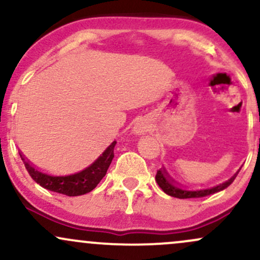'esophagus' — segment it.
Returning <instances> with one entry per match:
<instances>
[{"label": "esophagus", "instance_id": "34e87169", "mask_svg": "<svg viewBox=\"0 0 260 260\" xmlns=\"http://www.w3.org/2000/svg\"><path fill=\"white\" fill-rule=\"evenodd\" d=\"M134 132H136L137 134H140V133L144 132V131H143L142 124H140V123H137V124H136V127H134Z\"/></svg>", "mask_w": 260, "mask_h": 260}]
</instances>
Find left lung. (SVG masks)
<instances>
[{
    "label": "left lung",
    "instance_id": "8db88e82",
    "mask_svg": "<svg viewBox=\"0 0 260 260\" xmlns=\"http://www.w3.org/2000/svg\"><path fill=\"white\" fill-rule=\"evenodd\" d=\"M240 170H238V171L236 172V174L232 176L230 180L222 182V183L217 184V186H215V187L203 188V189H188V188L182 187L181 184L176 183V181L172 180V178L170 177V175L166 172V170L164 168L157 170L156 176H155V180H156L157 184H159L161 189H162L166 194L175 197V198H180V199L202 198V197L214 194V193H217V192H220V190L228 188L230 184L235 181V178L237 177Z\"/></svg>",
    "mask_w": 260,
    "mask_h": 260
}]
</instances>
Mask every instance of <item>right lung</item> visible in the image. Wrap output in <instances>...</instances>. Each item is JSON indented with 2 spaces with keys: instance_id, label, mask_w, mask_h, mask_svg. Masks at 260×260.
<instances>
[{
  "instance_id": "obj_1",
  "label": "right lung",
  "mask_w": 260,
  "mask_h": 260,
  "mask_svg": "<svg viewBox=\"0 0 260 260\" xmlns=\"http://www.w3.org/2000/svg\"><path fill=\"white\" fill-rule=\"evenodd\" d=\"M115 145L116 142H112L104 150V153L88 168L79 172H76V174L66 176L45 174L35 166H32L22 154L19 153V155L20 159L24 162L26 171L29 172L32 180L37 182L38 184L46 188V189L52 190V192L61 193V194H66L68 197H76L91 192L99 184V182L103 180L113 159Z\"/></svg>"
}]
</instances>
